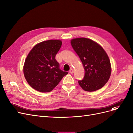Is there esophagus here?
<instances>
[{
	"mask_svg": "<svg viewBox=\"0 0 133 133\" xmlns=\"http://www.w3.org/2000/svg\"><path fill=\"white\" fill-rule=\"evenodd\" d=\"M69 73H71V74H73V73H74V70H73V69H72V68H71V69H70V70H69Z\"/></svg>",
	"mask_w": 133,
	"mask_h": 133,
	"instance_id": "obj_1",
	"label": "esophagus"
}]
</instances>
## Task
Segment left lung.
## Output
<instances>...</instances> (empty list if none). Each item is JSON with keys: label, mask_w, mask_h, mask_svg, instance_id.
<instances>
[{"label": "left lung", "mask_w": 133, "mask_h": 133, "mask_svg": "<svg viewBox=\"0 0 133 133\" xmlns=\"http://www.w3.org/2000/svg\"><path fill=\"white\" fill-rule=\"evenodd\" d=\"M70 43L85 71L83 79L78 81L80 86L87 91L103 87L111 71L110 60L105 50L97 43L85 38L73 39Z\"/></svg>", "instance_id": "obj_1"}]
</instances>
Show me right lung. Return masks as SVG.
Here are the masks:
<instances>
[{
	"label": "right lung",
	"instance_id": "right-lung-1",
	"mask_svg": "<svg viewBox=\"0 0 133 133\" xmlns=\"http://www.w3.org/2000/svg\"><path fill=\"white\" fill-rule=\"evenodd\" d=\"M60 40H49L35 45L25 60L23 72L28 84L40 92H49L68 73L55 59L61 48Z\"/></svg>",
	"mask_w": 133,
	"mask_h": 133
}]
</instances>
